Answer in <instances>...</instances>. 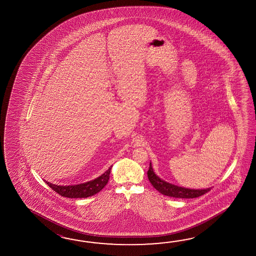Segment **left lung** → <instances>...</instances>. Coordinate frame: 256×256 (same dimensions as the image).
Returning a JSON list of instances; mask_svg holds the SVG:
<instances>
[{
    "mask_svg": "<svg viewBox=\"0 0 256 256\" xmlns=\"http://www.w3.org/2000/svg\"><path fill=\"white\" fill-rule=\"evenodd\" d=\"M147 176L152 186L164 196L180 198H194L204 195L205 193H207L212 188H208L204 190H193V188H186L171 184L156 176V174L154 172L151 162H150L149 169L147 171Z\"/></svg>",
    "mask_w": 256,
    "mask_h": 256,
    "instance_id": "left-lung-1",
    "label": "left lung"
}]
</instances>
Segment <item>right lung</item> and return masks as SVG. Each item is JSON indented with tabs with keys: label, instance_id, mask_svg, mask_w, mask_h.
<instances>
[{
	"label": "right lung",
	"instance_id": "obj_1",
	"mask_svg": "<svg viewBox=\"0 0 256 256\" xmlns=\"http://www.w3.org/2000/svg\"><path fill=\"white\" fill-rule=\"evenodd\" d=\"M112 166H110L107 171L104 174H100L98 178L95 180L88 181L86 183H82L78 185L60 186L54 185L50 182L46 181V183L56 191L60 196H66L70 198H88L97 194L102 190L105 186L107 185L110 178V173L112 170Z\"/></svg>",
	"mask_w": 256,
	"mask_h": 256
}]
</instances>
